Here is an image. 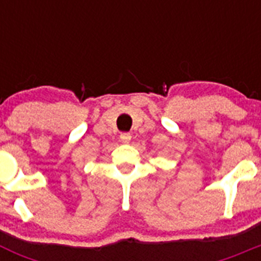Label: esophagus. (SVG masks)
I'll return each instance as SVG.
<instances>
[{"instance_id":"obj_1","label":"esophagus","mask_w":261,"mask_h":261,"mask_svg":"<svg viewBox=\"0 0 261 261\" xmlns=\"http://www.w3.org/2000/svg\"><path fill=\"white\" fill-rule=\"evenodd\" d=\"M120 140L126 144V142H129L130 140H132V136H130V133L124 132V133H121V135H120Z\"/></svg>"}]
</instances>
